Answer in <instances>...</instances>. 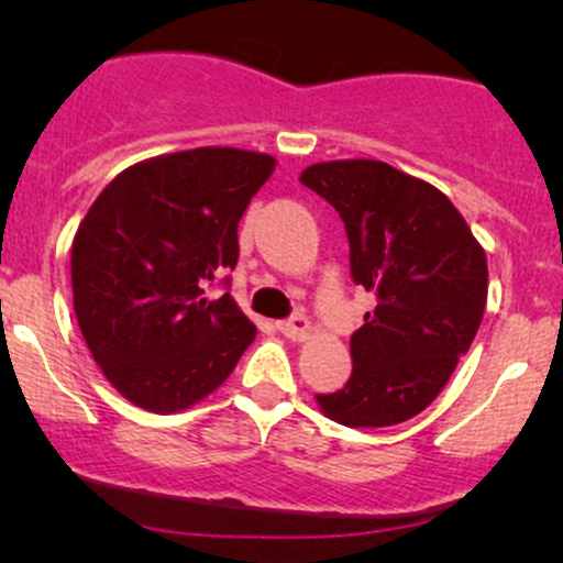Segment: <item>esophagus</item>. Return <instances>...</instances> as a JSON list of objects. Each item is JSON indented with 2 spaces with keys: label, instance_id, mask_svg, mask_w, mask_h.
I'll use <instances>...</instances> for the list:
<instances>
[{
  "label": "esophagus",
  "instance_id": "esophagus-1",
  "mask_svg": "<svg viewBox=\"0 0 563 563\" xmlns=\"http://www.w3.org/2000/svg\"><path fill=\"white\" fill-rule=\"evenodd\" d=\"M277 331L286 335V339L303 341V339H307V333H309V320L303 318V314H294V318L277 322Z\"/></svg>",
  "mask_w": 563,
  "mask_h": 563
}]
</instances>
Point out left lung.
Returning a JSON list of instances; mask_svg holds the SVG:
<instances>
[{
    "mask_svg": "<svg viewBox=\"0 0 563 563\" xmlns=\"http://www.w3.org/2000/svg\"><path fill=\"white\" fill-rule=\"evenodd\" d=\"M301 185L344 219L352 280L376 309L352 333V376L318 394L320 410L352 429L418 416L444 389L479 331L487 256L450 198L384 161L312 164Z\"/></svg>",
    "mask_w": 563,
    "mask_h": 563,
    "instance_id": "obj_1",
    "label": "left lung"
}]
</instances>
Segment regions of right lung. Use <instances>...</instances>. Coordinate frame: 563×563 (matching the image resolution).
<instances>
[{"label": "right lung", "instance_id": "add662e5", "mask_svg": "<svg viewBox=\"0 0 563 563\" xmlns=\"http://www.w3.org/2000/svg\"><path fill=\"white\" fill-rule=\"evenodd\" d=\"M273 172L267 153L196 147L129 166L89 206L70 249L74 312L129 402L187 410L256 339L235 299L206 288L235 269L238 222Z\"/></svg>", "mask_w": 563, "mask_h": 563}]
</instances>
